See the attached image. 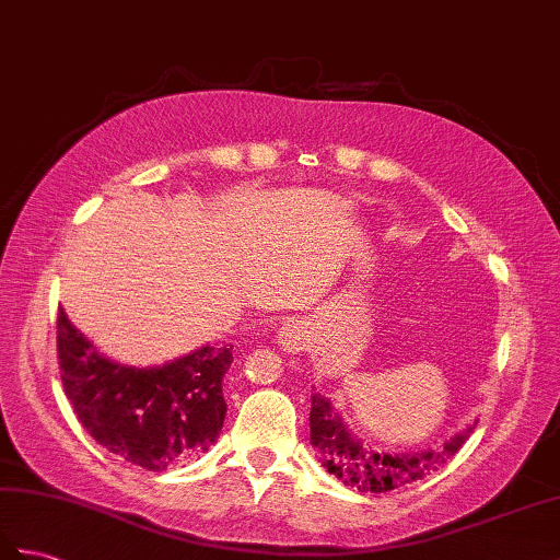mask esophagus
Masks as SVG:
<instances>
[{
  "label": "esophagus",
  "mask_w": 560,
  "mask_h": 560,
  "mask_svg": "<svg viewBox=\"0 0 560 560\" xmlns=\"http://www.w3.org/2000/svg\"><path fill=\"white\" fill-rule=\"evenodd\" d=\"M278 345L282 351L299 353L304 351L308 345V330L302 320H284L278 330Z\"/></svg>",
  "instance_id": "obj_1"
}]
</instances>
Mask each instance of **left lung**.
I'll use <instances>...</instances> for the list:
<instances>
[{"label":"left lung","mask_w":560,"mask_h":560,"mask_svg":"<svg viewBox=\"0 0 560 560\" xmlns=\"http://www.w3.org/2000/svg\"><path fill=\"white\" fill-rule=\"evenodd\" d=\"M311 444L318 452V458L327 472H332L337 480H342L349 487H357L359 492L383 494L411 485L420 477L438 470L442 463L452 458L458 448L466 444L472 425L458 430L454 438H448L440 448H425V452H377V448L363 444L353 438L345 425L330 399L323 394H311Z\"/></svg>","instance_id":"8db88e82"}]
</instances>
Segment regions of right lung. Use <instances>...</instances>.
<instances>
[{
    "instance_id": "right-lung-1",
    "label": "right lung",
    "mask_w": 560,
    "mask_h": 560,
    "mask_svg": "<svg viewBox=\"0 0 560 560\" xmlns=\"http://www.w3.org/2000/svg\"><path fill=\"white\" fill-rule=\"evenodd\" d=\"M61 383L78 420L118 458L161 472L201 456L225 420L228 347H199L163 365H122L92 347L66 311L57 318Z\"/></svg>"
}]
</instances>
